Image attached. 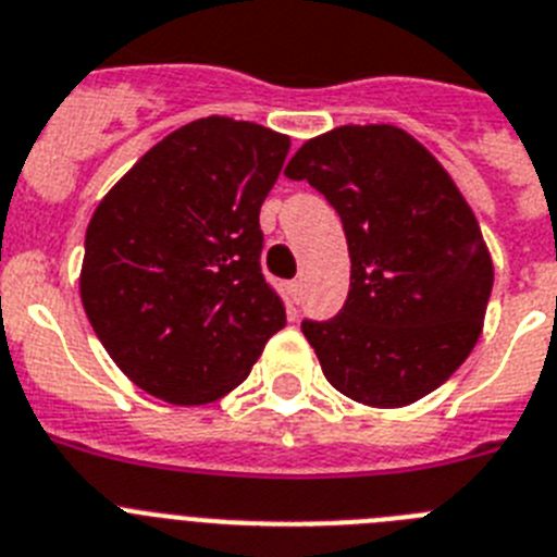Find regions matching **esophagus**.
<instances>
[{
	"label": "esophagus",
	"mask_w": 557,
	"mask_h": 557,
	"mask_svg": "<svg viewBox=\"0 0 557 557\" xmlns=\"http://www.w3.org/2000/svg\"><path fill=\"white\" fill-rule=\"evenodd\" d=\"M288 292H292L294 299H299L302 297V283H299V280H292V283H288Z\"/></svg>",
	"instance_id": "1"
}]
</instances>
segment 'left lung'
I'll return each instance as SVG.
<instances>
[{
    "label": "left lung",
    "mask_w": 557,
    "mask_h": 557,
    "mask_svg": "<svg viewBox=\"0 0 557 557\" xmlns=\"http://www.w3.org/2000/svg\"><path fill=\"white\" fill-rule=\"evenodd\" d=\"M285 176L338 212L350 294L302 322L325 379L379 409L409 406L454 375L482 333L491 251L446 168L395 125H342L308 139Z\"/></svg>",
    "instance_id": "1"
}]
</instances>
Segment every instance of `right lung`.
<instances>
[{"label": "right lung", "instance_id": "right-lung-1", "mask_svg": "<svg viewBox=\"0 0 557 557\" xmlns=\"http://www.w3.org/2000/svg\"><path fill=\"white\" fill-rule=\"evenodd\" d=\"M292 139L232 117L182 125L106 193L81 299L114 364L153 398L201 406L249 375L285 325L260 272V205Z\"/></svg>", "mask_w": 557, "mask_h": 557}]
</instances>
